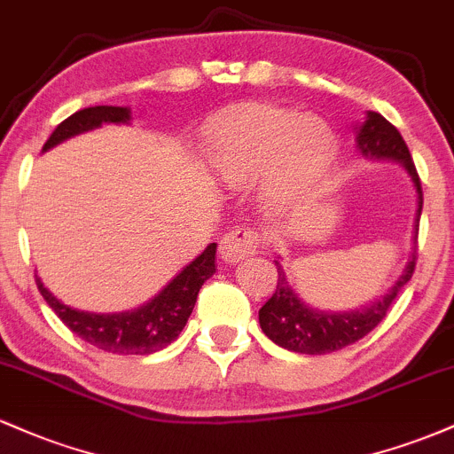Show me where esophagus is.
I'll return each mask as SVG.
<instances>
[{"label": "esophagus", "mask_w": 454, "mask_h": 454, "mask_svg": "<svg viewBox=\"0 0 454 454\" xmlns=\"http://www.w3.org/2000/svg\"><path fill=\"white\" fill-rule=\"evenodd\" d=\"M260 247V234L254 228L234 226L220 241V256L223 262H239V260L252 256Z\"/></svg>", "instance_id": "obj_1"}]
</instances>
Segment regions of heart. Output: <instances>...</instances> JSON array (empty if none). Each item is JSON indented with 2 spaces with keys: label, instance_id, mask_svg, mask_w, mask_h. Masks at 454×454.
<instances>
[{
  "label": "heart",
  "instance_id": "b5f03b06",
  "mask_svg": "<svg viewBox=\"0 0 454 454\" xmlns=\"http://www.w3.org/2000/svg\"><path fill=\"white\" fill-rule=\"evenodd\" d=\"M335 160L331 128L286 108L226 113L213 121L207 138V161L220 184L247 187L264 175V194L278 207L314 196Z\"/></svg>",
  "mask_w": 454,
  "mask_h": 454
}]
</instances>
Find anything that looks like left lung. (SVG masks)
<instances>
[{"instance_id": "obj_1", "label": "left lung", "mask_w": 454, "mask_h": 454, "mask_svg": "<svg viewBox=\"0 0 454 454\" xmlns=\"http://www.w3.org/2000/svg\"><path fill=\"white\" fill-rule=\"evenodd\" d=\"M356 129V147L363 158L367 160H390L399 161L408 173L411 185L416 190V217L411 228V247L405 269L393 286L380 299L372 301L361 309L352 311H322L307 305L290 286L286 270L279 260H275L278 267V288L270 299L260 307L258 320L260 328L270 341L286 348L290 352L299 354H326L341 350L363 340L367 333H372L380 322L387 317V311L397 299L405 284L411 279L416 267V239H419V220L423 213V190L420 179L416 173V166L411 161L410 149L405 140L401 138L399 129L388 123L380 113L367 111V117Z\"/></svg>"}]
</instances>
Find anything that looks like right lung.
I'll use <instances>...</instances> for the list:
<instances>
[{"instance_id":"right-lung-1","label":"right lung","mask_w":454,"mask_h":454,"mask_svg":"<svg viewBox=\"0 0 454 454\" xmlns=\"http://www.w3.org/2000/svg\"><path fill=\"white\" fill-rule=\"evenodd\" d=\"M129 119L132 111L128 106L82 108L55 128V132L44 143L43 153L67 138L100 128L102 123H129ZM215 243L207 245L205 252L185 264L153 299L137 309L119 311V314H96V311H81L64 305L53 293H49V288H44L38 275H35V286L59 320L98 350L111 354H153L170 346L184 331L202 284L215 273Z\"/></svg>"}]
</instances>
